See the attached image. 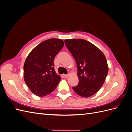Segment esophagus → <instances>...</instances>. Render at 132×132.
Instances as JSON below:
<instances>
[{
  "mask_svg": "<svg viewBox=\"0 0 132 132\" xmlns=\"http://www.w3.org/2000/svg\"><path fill=\"white\" fill-rule=\"evenodd\" d=\"M69 77V75L68 74H64L63 75V77L64 78H68V77Z\"/></svg>",
  "mask_w": 132,
  "mask_h": 132,
  "instance_id": "34e87169",
  "label": "esophagus"
}]
</instances>
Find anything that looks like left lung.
<instances>
[{
  "label": "left lung",
  "mask_w": 132,
  "mask_h": 132,
  "mask_svg": "<svg viewBox=\"0 0 132 132\" xmlns=\"http://www.w3.org/2000/svg\"><path fill=\"white\" fill-rule=\"evenodd\" d=\"M78 68L79 84L73 90L83 97L91 96L100 89L109 71L105 55L90 42L83 39H65Z\"/></svg>",
  "instance_id": "8db88e82"
}]
</instances>
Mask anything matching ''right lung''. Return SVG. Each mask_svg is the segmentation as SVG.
I'll use <instances>...</instances> for the list:
<instances>
[{"instance_id":"1","label":"right lung","mask_w":132,"mask_h":132,"mask_svg":"<svg viewBox=\"0 0 132 132\" xmlns=\"http://www.w3.org/2000/svg\"><path fill=\"white\" fill-rule=\"evenodd\" d=\"M64 45L61 39H48L35 47L26 59L24 80L32 93L37 96L43 97L52 93L61 80L53 67L54 57Z\"/></svg>"}]
</instances>
